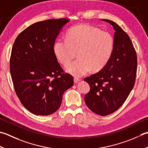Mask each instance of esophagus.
<instances>
[{"mask_svg": "<svg viewBox=\"0 0 148 148\" xmlns=\"http://www.w3.org/2000/svg\"><path fill=\"white\" fill-rule=\"evenodd\" d=\"M74 82L75 83H78V82H79V79H78L77 77H74Z\"/></svg>", "mask_w": 148, "mask_h": 148, "instance_id": "1", "label": "esophagus"}]
</instances>
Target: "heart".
<instances>
[{
  "label": "heart",
  "instance_id": "obj_1",
  "mask_svg": "<svg viewBox=\"0 0 148 148\" xmlns=\"http://www.w3.org/2000/svg\"><path fill=\"white\" fill-rule=\"evenodd\" d=\"M114 41L106 32L88 24L78 25L69 30L66 38H59L54 43L55 56L66 64L76 56L78 58L66 64L65 70L79 77L92 70L99 71L110 59Z\"/></svg>",
  "mask_w": 148,
  "mask_h": 148
}]
</instances>
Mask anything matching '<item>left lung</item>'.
<instances>
[{
	"label": "left lung",
	"instance_id": "obj_1",
	"mask_svg": "<svg viewBox=\"0 0 148 148\" xmlns=\"http://www.w3.org/2000/svg\"><path fill=\"white\" fill-rule=\"evenodd\" d=\"M115 30L114 47L107 64L97 73L85 77L90 90L85 96L88 108L105 116L120 108L135 85L137 68V54L129 36L112 20L103 19Z\"/></svg>",
	"mask_w": 148,
	"mask_h": 148
}]
</instances>
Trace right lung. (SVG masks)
I'll return each mask as SVG.
<instances>
[{"instance_id":"1","label":"right lung","mask_w":148,"mask_h":148,"mask_svg":"<svg viewBox=\"0 0 148 148\" xmlns=\"http://www.w3.org/2000/svg\"><path fill=\"white\" fill-rule=\"evenodd\" d=\"M67 18L36 22L20 33L13 43L10 68L14 90L28 111L37 115L56 112L73 77L58 62L53 46Z\"/></svg>"}]
</instances>
